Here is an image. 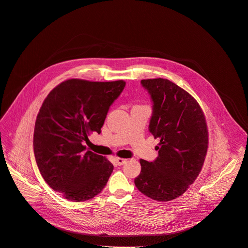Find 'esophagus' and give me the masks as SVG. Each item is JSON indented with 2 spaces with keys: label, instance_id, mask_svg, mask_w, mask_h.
Segmentation results:
<instances>
[{
  "label": "esophagus",
  "instance_id": "esophagus-1",
  "mask_svg": "<svg viewBox=\"0 0 248 248\" xmlns=\"http://www.w3.org/2000/svg\"><path fill=\"white\" fill-rule=\"evenodd\" d=\"M125 162H126V159H124V158H120V157H117V158H116V163L119 166L124 165Z\"/></svg>",
  "mask_w": 248,
  "mask_h": 248
}]
</instances>
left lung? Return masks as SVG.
I'll list each match as a JSON object with an SVG mask.
<instances>
[{
  "label": "left lung",
  "instance_id": "left-lung-1",
  "mask_svg": "<svg viewBox=\"0 0 248 248\" xmlns=\"http://www.w3.org/2000/svg\"><path fill=\"white\" fill-rule=\"evenodd\" d=\"M150 95L148 129L159 139L156 159H140L137 188L150 199L166 202L181 196L198 177L208 149V128L197 101L173 82L157 78L140 81Z\"/></svg>",
  "mask_w": 248,
  "mask_h": 248
}]
</instances>
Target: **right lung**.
Wrapping results in <instances>:
<instances>
[{
  "label": "right lung",
  "mask_w": 248,
  "mask_h": 248,
  "mask_svg": "<svg viewBox=\"0 0 248 248\" xmlns=\"http://www.w3.org/2000/svg\"><path fill=\"white\" fill-rule=\"evenodd\" d=\"M125 82H62L44 100L35 121L33 151L46 182L67 200L83 202L105 188L114 165L83 145L101 132Z\"/></svg>",
  "instance_id": "1"
}]
</instances>
